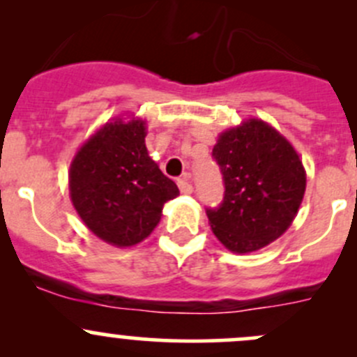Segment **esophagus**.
<instances>
[{"instance_id":"1","label":"esophagus","mask_w":357,"mask_h":357,"mask_svg":"<svg viewBox=\"0 0 357 357\" xmlns=\"http://www.w3.org/2000/svg\"><path fill=\"white\" fill-rule=\"evenodd\" d=\"M178 186H179V190H181V193H185V195H190V193L193 192L192 176L185 174L183 178H179L178 179Z\"/></svg>"}]
</instances>
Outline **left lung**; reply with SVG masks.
<instances>
[{
  "label": "left lung",
  "instance_id": "8db88e82",
  "mask_svg": "<svg viewBox=\"0 0 357 357\" xmlns=\"http://www.w3.org/2000/svg\"><path fill=\"white\" fill-rule=\"evenodd\" d=\"M212 157L225 179V199L207 208L219 242L235 254L269 245L289 229L305 192V171L287 138L261 119L219 135Z\"/></svg>",
  "mask_w": 357,
  "mask_h": 357
}]
</instances>
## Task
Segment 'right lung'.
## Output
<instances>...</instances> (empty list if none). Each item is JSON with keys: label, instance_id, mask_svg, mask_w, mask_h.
<instances>
[{"label": "right lung", "instance_id": "1", "mask_svg": "<svg viewBox=\"0 0 357 357\" xmlns=\"http://www.w3.org/2000/svg\"><path fill=\"white\" fill-rule=\"evenodd\" d=\"M142 119L107 122L75 153L68 172L72 205L103 242L131 247L158 225L162 207L179 195L149 157Z\"/></svg>", "mask_w": 357, "mask_h": 357}]
</instances>
